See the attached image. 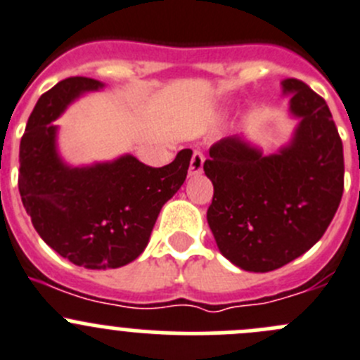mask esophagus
Masks as SVG:
<instances>
[{"label": "esophagus", "mask_w": 360, "mask_h": 360, "mask_svg": "<svg viewBox=\"0 0 360 360\" xmlns=\"http://www.w3.org/2000/svg\"><path fill=\"white\" fill-rule=\"evenodd\" d=\"M203 162H205V155L201 152H194L193 157H191V164H189V174L191 176H196L203 171Z\"/></svg>", "instance_id": "34e87169"}]
</instances>
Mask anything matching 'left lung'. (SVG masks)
I'll return each mask as SVG.
<instances>
[{
  "mask_svg": "<svg viewBox=\"0 0 360 360\" xmlns=\"http://www.w3.org/2000/svg\"><path fill=\"white\" fill-rule=\"evenodd\" d=\"M281 86L299 120L292 141L263 155L242 136H229L203 164L214 184L207 221L215 244L248 272L281 269L309 251L343 196V143L327 102L299 79Z\"/></svg>",
  "mask_w": 360,
  "mask_h": 360,
  "instance_id": "1",
  "label": "left lung"
}]
</instances>
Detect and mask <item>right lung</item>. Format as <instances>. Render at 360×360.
<instances>
[{"instance_id": "1", "label": "right lung", "mask_w": 360, "mask_h": 360, "mask_svg": "<svg viewBox=\"0 0 360 360\" xmlns=\"http://www.w3.org/2000/svg\"><path fill=\"white\" fill-rule=\"evenodd\" d=\"M104 83L68 77L42 95L19 148V193L37 233L60 256L91 270L134 262L150 240L167 200L186 182L193 150H180L162 167L134 155L70 166L58 152L54 120L81 95Z\"/></svg>"}]
</instances>
